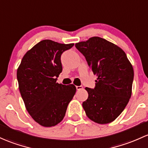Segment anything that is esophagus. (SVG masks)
Here are the masks:
<instances>
[{
	"mask_svg": "<svg viewBox=\"0 0 148 148\" xmlns=\"http://www.w3.org/2000/svg\"><path fill=\"white\" fill-rule=\"evenodd\" d=\"M76 88H77V90H82V89L83 88V86H76Z\"/></svg>",
	"mask_w": 148,
	"mask_h": 148,
	"instance_id": "34e87169",
	"label": "esophagus"
}]
</instances>
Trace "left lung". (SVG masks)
Segmentation results:
<instances>
[{
	"mask_svg": "<svg viewBox=\"0 0 148 148\" xmlns=\"http://www.w3.org/2000/svg\"><path fill=\"white\" fill-rule=\"evenodd\" d=\"M75 47L98 77L94 88L82 104L87 116L100 124L115 120L126 108L132 92L134 69L124 51L108 40L94 36Z\"/></svg>",
	"mask_w": 148,
	"mask_h": 148,
	"instance_id": "left-lung-1",
	"label": "left lung"
}]
</instances>
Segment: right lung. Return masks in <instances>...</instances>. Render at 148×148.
<instances>
[{
    "label": "right lung",
    "instance_id": "obj_1",
    "mask_svg": "<svg viewBox=\"0 0 148 148\" xmlns=\"http://www.w3.org/2000/svg\"><path fill=\"white\" fill-rule=\"evenodd\" d=\"M74 43L43 40L24 55L17 71L19 89L26 109L45 127L59 124L76 92L75 86L57 83L62 71L61 55Z\"/></svg>",
    "mask_w": 148,
    "mask_h": 148
}]
</instances>
